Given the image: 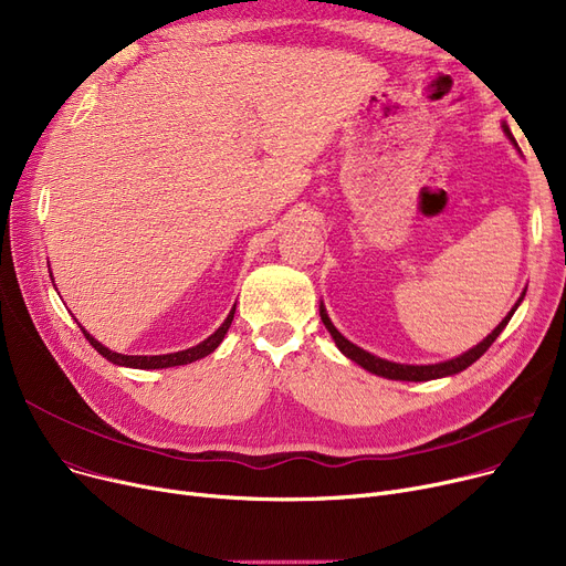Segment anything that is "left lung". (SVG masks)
Masks as SVG:
<instances>
[{"mask_svg":"<svg viewBox=\"0 0 566 566\" xmlns=\"http://www.w3.org/2000/svg\"><path fill=\"white\" fill-rule=\"evenodd\" d=\"M504 128V133H507V137L512 139V144L518 148V144H516V139H514V135H512V130L507 128V126H502ZM525 298V291L521 293V298H518V303L512 307V312L502 318V323L497 325V328L486 337V339H482L478 346L474 348H470V350H465L463 355H459V358H452V360H448V363H438V365H399V363H390V360H382V358H378V355H371V353H367L365 348H360V346H355L353 342H348L335 325H333V321L328 318V314H325V310H323V303H321V321H323V325L325 328H328V333L333 335V339H335V344H337V348L346 355V358H350L353 363H358L360 367H365L367 371H371V374H376V376H382V378H392V380H433V378H442V376H452V374H459V371H463V369H468L472 363H478L482 355L489 350V346L497 339V335L504 331V325L510 323V318L514 316V312H516V307L521 305V301Z\"/></svg>","mask_w":566,"mask_h":566,"instance_id":"left-lung-1","label":"left lung"}]
</instances>
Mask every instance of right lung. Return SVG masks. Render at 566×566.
I'll return each instance as SVG.
<instances>
[{"label": "right lung", "instance_id": "1", "mask_svg": "<svg viewBox=\"0 0 566 566\" xmlns=\"http://www.w3.org/2000/svg\"><path fill=\"white\" fill-rule=\"evenodd\" d=\"M233 312H235V307L229 312V316L224 318V323L220 325V328L208 337V339H203L201 344H197V346H192V348H186V350H178V353H167V355H122V353H114V350H109V348H105L101 342H96L92 335H88L82 325V333H84V337L88 339V344H92L103 358H107L109 363H114V365H118V367H133V369H167V367H178V365H188V363H195V360H199V358H206L208 353H213L218 346H220V342L224 339V335H227V331H229V325H231V321H233Z\"/></svg>", "mask_w": 566, "mask_h": 566}]
</instances>
